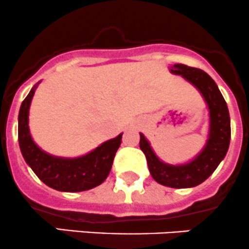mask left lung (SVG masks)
<instances>
[{
  "label": "left lung",
  "instance_id": "left-lung-1",
  "mask_svg": "<svg viewBox=\"0 0 249 249\" xmlns=\"http://www.w3.org/2000/svg\"><path fill=\"white\" fill-rule=\"evenodd\" d=\"M171 71L193 83L207 103L211 117L207 145L194 161L181 166H171L160 161L142 133L139 146L146 157L150 173L157 183L174 189L193 188L205 181L225 157L231 137L230 115L218 86L208 73L184 64H176Z\"/></svg>",
  "mask_w": 249,
  "mask_h": 249
}]
</instances>
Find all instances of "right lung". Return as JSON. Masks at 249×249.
Here are the masks:
<instances>
[{
    "label": "right lung",
    "mask_w": 249,
    "mask_h": 249,
    "mask_svg": "<svg viewBox=\"0 0 249 249\" xmlns=\"http://www.w3.org/2000/svg\"><path fill=\"white\" fill-rule=\"evenodd\" d=\"M35 88L36 86L21 103L18 117L19 146L26 163L46 185L58 191L78 193L100 185L111 171L122 134L78 159H60L46 154L34 142L29 132V107Z\"/></svg>",
    "instance_id": "obj_1"
}]
</instances>
